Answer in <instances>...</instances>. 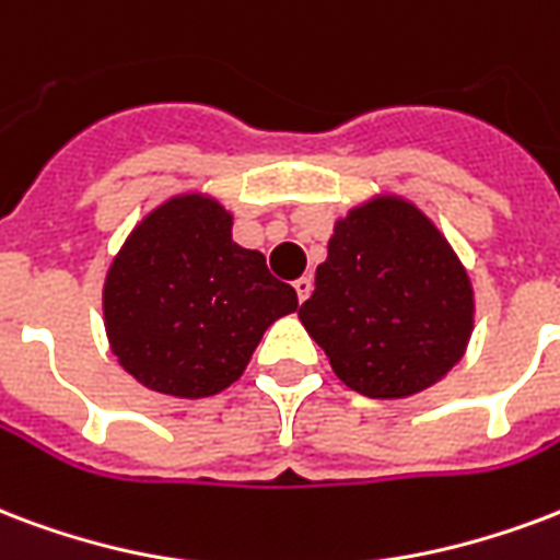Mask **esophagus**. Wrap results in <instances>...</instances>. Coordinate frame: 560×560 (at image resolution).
<instances>
[{
    "mask_svg": "<svg viewBox=\"0 0 560 560\" xmlns=\"http://www.w3.org/2000/svg\"><path fill=\"white\" fill-rule=\"evenodd\" d=\"M295 292H298V301H301V304H304L306 298H310V292H313V280H310V277H298L295 283Z\"/></svg>",
    "mask_w": 560,
    "mask_h": 560,
    "instance_id": "obj_1",
    "label": "esophagus"
}]
</instances>
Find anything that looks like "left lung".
<instances>
[{"instance_id":"left-lung-1","label":"left lung","mask_w":560,"mask_h":560,"mask_svg":"<svg viewBox=\"0 0 560 560\" xmlns=\"http://www.w3.org/2000/svg\"><path fill=\"white\" fill-rule=\"evenodd\" d=\"M298 318L345 386L369 398H410L464 360L472 280L413 200L381 191L334 224Z\"/></svg>"}]
</instances>
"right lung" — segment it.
<instances>
[{"label": "right lung", "instance_id": "right-lung-1", "mask_svg": "<svg viewBox=\"0 0 560 560\" xmlns=\"http://www.w3.org/2000/svg\"><path fill=\"white\" fill-rule=\"evenodd\" d=\"M298 295L233 242V212L203 191L167 197L126 235L103 283L112 354L138 384L206 398L235 384Z\"/></svg>", "mask_w": 560, "mask_h": 560}]
</instances>
